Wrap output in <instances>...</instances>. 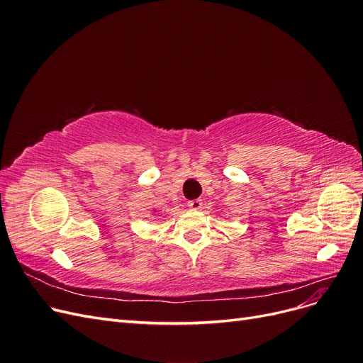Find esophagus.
I'll return each mask as SVG.
<instances>
[{"label":"esophagus","instance_id":"esophagus-1","mask_svg":"<svg viewBox=\"0 0 363 363\" xmlns=\"http://www.w3.org/2000/svg\"><path fill=\"white\" fill-rule=\"evenodd\" d=\"M188 206L191 208H194V211H200L203 206V201L201 200H191V201H188Z\"/></svg>","mask_w":363,"mask_h":363}]
</instances>
